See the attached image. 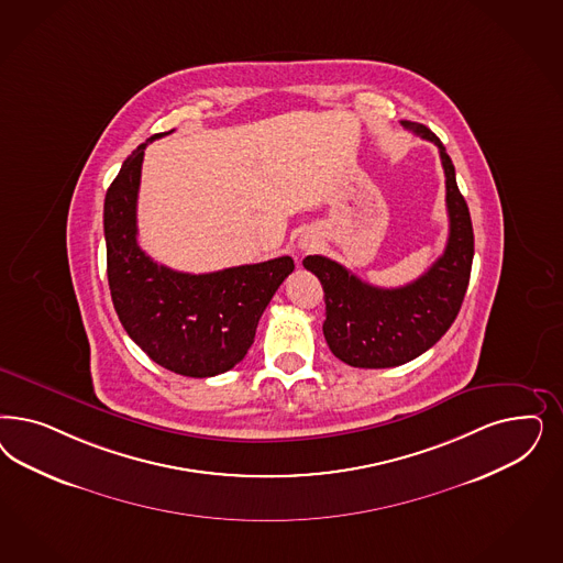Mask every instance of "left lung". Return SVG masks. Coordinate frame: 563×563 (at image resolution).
<instances>
[{
    "label": "left lung",
    "instance_id": "left-lung-1",
    "mask_svg": "<svg viewBox=\"0 0 563 563\" xmlns=\"http://www.w3.org/2000/svg\"><path fill=\"white\" fill-rule=\"evenodd\" d=\"M424 141L435 143L445 172L450 238L443 254L412 284L377 288L340 263L310 254L302 265L325 291V335L329 350L350 366L389 368L410 363L452 327L471 282L474 234L471 211L457 190L455 169L443 143L417 122H401Z\"/></svg>",
    "mask_w": 563,
    "mask_h": 563
}]
</instances>
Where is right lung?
<instances>
[{
	"label": "right lung",
	"instance_id": "right-lung-1",
	"mask_svg": "<svg viewBox=\"0 0 563 563\" xmlns=\"http://www.w3.org/2000/svg\"><path fill=\"white\" fill-rule=\"evenodd\" d=\"M169 132L136 146L108 188L103 230L109 290L120 323L151 361L202 379L234 368L246 356L258 319L294 272V261L279 256L192 275L157 265L141 251L136 199L143 157L151 141Z\"/></svg>",
	"mask_w": 563,
	"mask_h": 563
}]
</instances>
